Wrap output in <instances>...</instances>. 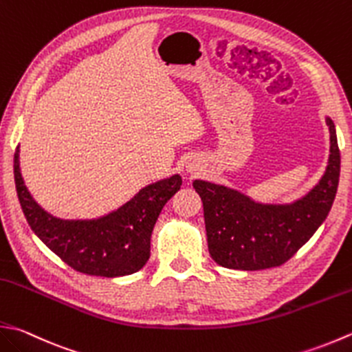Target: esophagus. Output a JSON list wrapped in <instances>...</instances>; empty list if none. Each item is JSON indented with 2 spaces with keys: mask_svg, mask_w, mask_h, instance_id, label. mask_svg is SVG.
<instances>
[{
  "mask_svg": "<svg viewBox=\"0 0 352 352\" xmlns=\"http://www.w3.org/2000/svg\"><path fill=\"white\" fill-rule=\"evenodd\" d=\"M186 170L190 172V174H195L197 168H195V166H192V164H186Z\"/></svg>",
  "mask_w": 352,
  "mask_h": 352,
  "instance_id": "esophagus-1",
  "label": "esophagus"
}]
</instances>
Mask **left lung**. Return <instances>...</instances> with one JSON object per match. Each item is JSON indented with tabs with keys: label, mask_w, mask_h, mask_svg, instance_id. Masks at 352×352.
<instances>
[{
	"label": "left lung",
	"mask_w": 352,
	"mask_h": 352,
	"mask_svg": "<svg viewBox=\"0 0 352 352\" xmlns=\"http://www.w3.org/2000/svg\"><path fill=\"white\" fill-rule=\"evenodd\" d=\"M329 128V155L318 184L292 203H261L236 189L204 180L194 188L201 197L212 259L233 270H264L287 263L325 221L336 198L340 153L336 126Z\"/></svg>",
	"instance_id": "left-lung-1"
}]
</instances>
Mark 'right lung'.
Wrapping results in <instances>:
<instances>
[{
    "label": "right lung",
    "instance_id": "obj_1",
    "mask_svg": "<svg viewBox=\"0 0 352 352\" xmlns=\"http://www.w3.org/2000/svg\"><path fill=\"white\" fill-rule=\"evenodd\" d=\"M13 174L21 208L34 235L76 272L102 278L126 276L148 263L157 218L183 183L174 174L146 184L105 215L64 219L34 201L21 175L19 146L13 158Z\"/></svg>",
    "mask_w": 352,
    "mask_h": 352
}]
</instances>
